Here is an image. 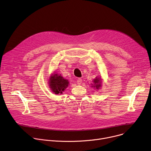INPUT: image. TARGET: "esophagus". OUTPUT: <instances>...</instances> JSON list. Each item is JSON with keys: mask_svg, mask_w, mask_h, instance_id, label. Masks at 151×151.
Instances as JSON below:
<instances>
[{"mask_svg": "<svg viewBox=\"0 0 151 151\" xmlns=\"http://www.w3.org/2000/svg\"><path fill=\"white\" fill-rule=\"evenodd\" d=\"M77 81V84L80 85V84H81L82 83V79L81 78H78Z\"/></svg>", "mask_w": 151, "mask_h": 151, "instance_id": "34e87169", "label": "esophagus"}]
</instances>
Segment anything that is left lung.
I'll list each match as a JSON object with an SVG mask.
<instances>
[{
	"label": "left lung",
	"mask_w": 151,
	"mask_h": 151,
	"mask_svg": "<svg viewBox=\"0 0 151 151\" xmlns=\"http://www.w3.org/2000/svg\"><path fill=\"white\" fill-rule=\"evenodd\" d=\"M93 83H91L92 87H94L96 90H99L102 87V79L101 77H96L95 79L92 81Z\"/></svg>",
	"instance_id": "obj_1"
}]
</instances>
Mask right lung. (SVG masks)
<instances>
[{
  "label": "right lung",
  "instance_id": "add662e5",
  "mask_svg": "<svg viewBox=\"0 0 151 151\" xmlns=\"http://www.w3.org/2000/svg\"><path fill=\"white\" fill-rule=\"evenodd\" d=\"M70 83L67 79L56 72L51 74L48 81V84L51 91L55 94H63L67 88Z\"/></svg>",
  "mask_w": 151,
  "mask_h": 151
}]
</instances>
